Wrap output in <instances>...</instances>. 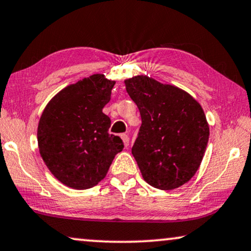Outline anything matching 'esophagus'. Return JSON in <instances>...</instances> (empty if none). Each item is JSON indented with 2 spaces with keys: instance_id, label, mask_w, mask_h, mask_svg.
Listing matches in <instances>:
<instances>
[{
  "instance_id": "obj_1",
  "label": "esophagus",
  "mask_w": 251,
  "mask_h": 251,
  "mask_svg": "<svg viewBox=\"0 0 251 251\" xmlns=\"http://www.w3.org/2000/svg\"><path fill=\"white\" fill-rule=\"evenodd\" d=\"M120 138H122V140H123L124 146L127 148L128 145H129V136L127 134H122V135H120Z\"/></svg>"
}]
</instances>
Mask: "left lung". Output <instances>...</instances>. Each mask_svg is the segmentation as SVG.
<instances>
[{"label":"left lung","instance_id":"1","mask_svg":"<svg viewBox=\"0 0 251 251\" xmlns=\"http://www.w3.org/2000/svg\"><path fill=\"white\" fill-rule=\"evenodd\" d=\"M142 124L132 153L143 179L170 190L188 182L204 156L209 126L201 105L178 87L146 75L125 80Z\"/></svg>","mask_w":251,"mask_h":251}]
</instances>
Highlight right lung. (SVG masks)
Listing matches in <instances>:
<instances>
[{
  "mask_svg": "<svg viewBox=\"0 0 251 251\" xmlns=\"http://www.w3.org/2000/svg\"><path fill=\"white\" fill-rule=\"evenodd\" d=\"M115 81L103 75L62 89L43 110L38 143L43 162L62 183L75 189L98 185L124 148L109 133L111 120L102 112Z\"/></svg>",
  "mask_w": 251,
  "mask_h": 251,
  "instance_id": "add662e5",
  "label": "right lung"
}]
</instances>
